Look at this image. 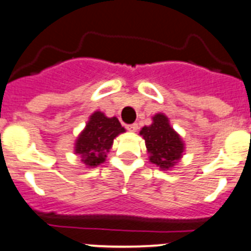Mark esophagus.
<instances>
[{
	"label": "esophagus",
	"mask_w": 251,
	"mask_h": 251,
	"mask_svg": "<svg viewBox=\"0 0 251 251\" xmlns=\"http://www.w3.org/2000/svg\"><path fill=\"white\" fill-rule=\"evenodd\" d=\"M126 128H127L130 132H136L137 128H139V126H137V124H131V125L126 126Z\"/></svg>",
	"instance_id": "1"
}]
</instances>
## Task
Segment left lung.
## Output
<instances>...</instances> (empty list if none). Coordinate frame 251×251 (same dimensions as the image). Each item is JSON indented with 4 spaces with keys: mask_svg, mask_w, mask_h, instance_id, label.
Wrapping results in <instances>:
<instances>
[{
    "mask_svg": "<svg viewBox=\"0 0 251 251\" xmlns=\"http://www.w3.org/2000/svg\"><path fill=\"white\" fill-rule=\"evenodd\" d=\"M140 136L145 140L149 160L160 170H171L184 155L185 144L181 136L174 130L169 117L162 112L153 115L152 124L144 126Z\"/></svg>",
    "mask_w": 251,
    "mask_h": 251,
    "instance_id": "1",
    "label": "left lung"
}]
</instances>
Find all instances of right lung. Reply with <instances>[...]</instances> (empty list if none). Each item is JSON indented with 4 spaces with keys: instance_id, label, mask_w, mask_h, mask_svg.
Segmentation results:
<instances>
[{
    "instance_id": "right-lung-1",
    "label": "right lung",
    "mask_w": 251,
    "mask_h": 251,
    "mask_svg": "<svg viewBox=\"0 0 251 251\" xmlns=\"http://www.w3.org/2000/svg\"><path fill=\"white\" fill-rule=\"evenodd\" d=\"M125 131L116 117H107L98 110L89 117L86 126L76 139L74 151L87 168H96L105 162L114 139Z\"/></svg>"
}]
</instances>
